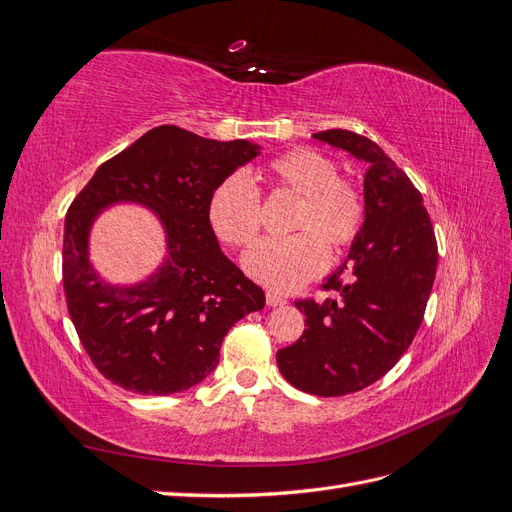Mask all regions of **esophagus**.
I'll list each match as a JSON object with an SVG mask.
<instances>
[{"mask_svg": "<svg viewBox=\"0 0 512 512\" xmlns=\"http://www.w3.org/2000/svg\"><path fill=\"white\" fill-rule=\"evenodd\" d=\"M288 301L282 297V294H277V292H267V305L269 307H282V305H286Z\"/></svg>", "mask_w": 512, "mask_h": 512, "instance_id": "obj_1", "label": "esophagus"}]
</instances>
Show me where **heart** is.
<instances>
[{"label": "heart", "mask_w": 512, "mask_h": 512, "mask_svg": "<svg viewBox=\"0 0 512 512\" xmlns=\"http://www.w3.org/2000/svg\"><path fill=\"white\" fill-rule=\"evenodd\" d=\"M267 170L275 185L303 196L294 218V230L301 232L258 241L245 252L243 267L260 284L290 292L327 267L324 240L333 250H342L356 239L365 207L359 190L339 179L337 164L316 149L286 151L273 158ZM207 211L213 232L224 243L245 247L256 239L262 222L260 194L245 173H232L215 185Z\"/></svg>", "instance_id": "1"}]
</instances>
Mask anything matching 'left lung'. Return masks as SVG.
Masks as SVG:
<instances>
[{"mask_svg":"<svg viewBox=\"0 0 512 512\" xmlns=\"http://www.w3.org/2000/svg\"><path fill=\"white\" fill-rule=\"evenodd\" d=\"M312 136L369 166L365 220L346 262L324 284L337 297L294 303L307 329L277 350V367L294 389L339 397L380 380L412 344L436 277L438 243L421 192L382 147L350 130ZM346 268L350 283L338 280Z\"/></svg>","mask_w":512,"mask_h":512,"instance_id":"8db88e82","label":"left lung"}]
</instances>
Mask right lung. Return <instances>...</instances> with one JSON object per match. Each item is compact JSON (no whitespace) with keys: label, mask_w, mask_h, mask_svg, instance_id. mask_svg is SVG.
Returning <instances> with one entry per match:
<instances>
[{"label":"right lung","mask_w":512,"mask_h":512,"mask_svg":"<svg viewBox=\"0 0 512 512\" xmlns=\"http://www.w3.org/2000/svg\"><path fill=\"white\" fill-rule=\"evenodd\" d=\"M260 153L160 126L104 162L72 200L64 228V290L81 344L100 374L138 395L181 393L218 367L232 324L265 307V292L224 256L209 222L222 179ZM149 208L167 235L161 267L143 283L104 281L88 258L99 213Z\"/></svg>","instance_id":"1"}]
</instances>
